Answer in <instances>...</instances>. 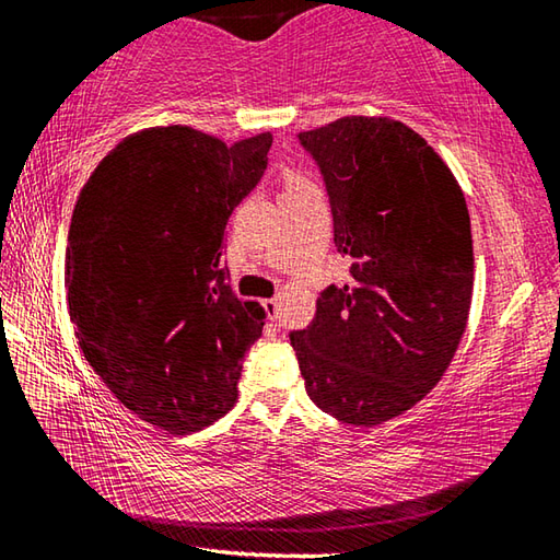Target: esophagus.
<instances>
[{"label":"esophagus","mask_w":560,"mask_h":560,"mask_svg":"<svg viewBox=\"0 0 560 560\" xmlns=\"http://www.w3.org/2000/svg\"><path fill=\"white\" fill-rule=\"evenodd\" d=\"M264 308H267L269 320H279V311H281L279 299H267V301H264Z\"/></svg>","instance_id":"obj_1"}]
</instances>
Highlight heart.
Listing matches in <instances>:
<instances>
[{
    "mask_svg": "<svg viewBox=\"0 0 560 560\" xmlns=\"http://www.w3.org/2000/svg\"><path fill=\"white\" fill-rule=\"evenodd\" d=\"M287 183H289V187H291V185H306L308 179L303 177L301 173H289V175H287Z\"/></svg>",
    "mask_w": 560,
    "mask_h": 560,
    "instance_id": "obj_1",
    "label": "heart"
}]
</instances>
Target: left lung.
Instances as JSON below:
<instances>
[{
    "label": "left lung",
    "instance_id": "8db88e82",
    "mask_svg": "<svg viewBox=\"0 0 560 560\" xmlns=\"http://www.w3.org/2000/svg\"><path fill=\"white\" fill-rule=\"evenodd\" d=\"M324 173L343 287L291 334L320 410L373 428L442 381L467 328L474 252L464 192L420 132L383 116H346L299 132Z\"/></svg>",
    "mask_w": 560,
    "mask_h": 560
}]
</instances>
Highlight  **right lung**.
Here are the masks:
<instances>
[{
    "mask_svg": "<svg viewBox=\"0 0 560 560\" xmlns=\"http://www.w3.org/2000/svg\"><path fill=\"white\" fill-rule=\"evenodd\" d=\"M271 140L138 130L75 200L66 246L75 340L108 390L165 432H197L230 412L242 358L261 336L267 311L234 296L222 240Z\"/></svg>",
    "mask_w": 560,
    "mask_h": 560,
    "instance_id": "add662e5",
    "label": "right lung"
}]
</instances>
